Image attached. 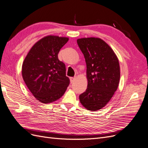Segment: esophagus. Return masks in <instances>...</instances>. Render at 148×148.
<instances>
[{
  "label": "esophagus",
  "mask_w": 148,
  "mask_h": 148,
  "mask_svg": "<svg viewBox=\"0 0 148 148\" xmlns=\"http://www.w3.org/2000/svg\"><path fill=\"white\" fill-rule=\"evenodd\" d=\"M74 79H75L74 77H70V82H71V84L73 83L74 81Z\"/></svg>",
  "instance_id": "1"
}]
</instances>
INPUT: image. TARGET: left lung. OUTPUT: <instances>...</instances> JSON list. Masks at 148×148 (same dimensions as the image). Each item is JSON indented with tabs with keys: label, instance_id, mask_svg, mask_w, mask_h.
I'll return each instance as SVG.
<instances>
[{
	"label": "left lung",
	"instance_id": "8db88e82",
	"mask_svg": "<svg viewBox=\"0 0 148 148\" xmlns=\"http://www.w3.org/2000/svg\"><path fill=\"white\" fill-rule=\"evenodd\" d=\"M86 64L88 85L79 99L86 109L97 111L110 101L118 88L120 79L118 59L107 44L100 38L77 40Z\"/></svg>",
	"mask_w": 148,
	"mask_h": 148
}]
</instances>
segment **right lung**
<instances>
[{"instance_id": "right-lung-1", "label": "right lung", "mask_w": 148, "mask_h": 148, "mask_svg": "<svg viewBox=\"0 0 148 148\" xmlns=\"http://www.w3.org/2000/svg\"><path fill=\"white\" fill-rule=\"evenodd\" d=\"M68 38L47 36L34 45L26 56L22 74L27 88L41 102L47 103L61 97L69 84L66 66L58 53Z\"/></svg>"}]
</instances>
